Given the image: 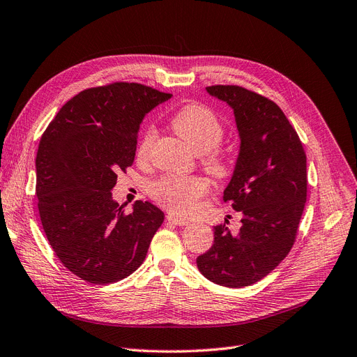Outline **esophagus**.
Segmentation results:
<instances>
[{"label":"esophagus","instance_id":"1","mask_svg":"<svg viewBox=\"0 0 357 357\" xmlns=\"http://www.w3.org/2000/svg\"><path fill=\"white\" fill-rule=\"evenodd\" d=\"M166 219H167L169 223L176 225V226H187V225H188V220L181 219V217H178V215H175V214H167Z\"/></svg>","mask_w":357,"mask_h":357}]
</instances>
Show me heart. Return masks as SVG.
Masks as SVG:
<instances>
[{
	"label": "heart",
	"instance_id": "b5f03b06",
	"mask_svg": "<svg viewBox=\"0 0 357 357\" xmlns=\"http://www.w3.org/2000/svg\"><path fill=\"white\" fill-rule=\"evenodd\" d=\"M170 126L179 134L185 143L199 156V163L206 172L215 179H225L231 172V159L220 147L225 137V126L208 106L201 103H188L178 109ZM158 130L151 123L144 127L140 142L137 146V158L146 160L156 142ZM210 191L208 182L201 176L167 175L154 181L150 188V197L159 206L178 215L194 213Z\"/></svg>",
	"mask_w": 357,
	"mask_h": 357
}]
</instances>
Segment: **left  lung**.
Wrapping results in <instances>:
<instances>
[{
  "instance_id": "obj_1",
  "label": "left lung",
  "mask_w": 357,
  "mask_h": 357,
  "mask_svg": "<svg viewBox=\"0 0 357 357\" xmlns=\"http://www.w3.org/2000/svg\"><path fill=\"white\" fill-rule=\"evenodd\" d=\"M211 96L234 109L241 150L223 201L242 211L231 235L214 226V242L197 258L210 282L225 287L251 286L287 257L296 241L306 203V154L291 123L273 100L235 84L208 86Z\"/></svg>"
}]
</instances>
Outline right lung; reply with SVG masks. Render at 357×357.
<instances>
[{
  "label": "right lung",
  "mask_w": 357,
  "mask_h": 357,
  "mask_svg": "<svg viewBox=\"0 0 357 357\" xmlns=\"http://www.w3.org/2000/svg\"><path fill=\"white\" fill-rule=\"evenodd\" d=\"M170 93L115 82L70 99L46 127L36 154L42 227L63 266L93 284L122 280L143 264L165 214L149 201L126 213L112 199L132 166L138 128Z\"/></svg>",
  "instance_id": "1"
}]
</instances>
